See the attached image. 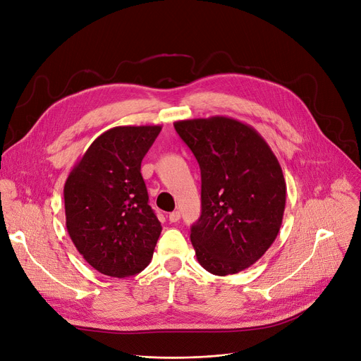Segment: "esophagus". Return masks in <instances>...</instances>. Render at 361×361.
<instances>
[{
    "label": "esophagus",
    "instance_id": "34e87169",
    "mask_svg": "<svg viewBox=\"0 0 361 361\" xmlns=\"http://www.w3.org/2000/svg\"><path fill=\"white\" fill-rule=\"evenodd\" d=\"M180 217H181V214H180V212H177V210L169 214V219H170L171 223H177V221L180 220Z\"/></svg>",
    "mask_w": 361,
    "mask_h": 361
}]
</instances>
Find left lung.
<instances>
[{
    "label": "left lung",
    "mask_w": 361,
    "mask_h": 361,
    "mask_svg": "<svg viewBox=\"0 0 361 361\" xmlns=\"http://www.w3.org/2000/svg\"><path fill=\"white\" fill-rule=\"evenodd\" d=\"M202 171V214L190 239L210 274H238L259 260L282 224L286 184L257 130L226 116L177 121Z\"/></svg>",
    "instance_id": "8db88e82"
}]
</instances>
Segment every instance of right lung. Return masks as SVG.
<instances>
[{"mask_svg": "<svg viewBox=\"0 0 361 361\" xmlns=\"http://www.w3.org/2000/svg\"><path fill=\"white\" fill-rule=\"evenodd\" d=\"M159 125L115 126L97 137L64 184L72 242L87 264L114 278L133 276L151 262L161 223L148 204L141 162Z\"/></svg>", "mask_w": 361, "mask_h": 361, "instance_id": "1", "label": "right lung"}]
</instances>
